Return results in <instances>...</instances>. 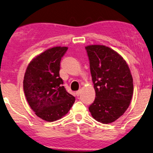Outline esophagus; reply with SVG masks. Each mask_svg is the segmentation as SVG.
<instances>
[{"mask_svg":"<svg viewBox=\"0 0 153 153\" xmlns=\"http://www.w3.org/2000/svg\"><path fill=\"white\" fill-rule=\"evenodd\" d=\"M81 89L79 90V91H76V96H79V95L81 94Z\"/></svg>","mask_w":153,"mask_h":153,"instance_id":"esophagus-1","label":"esophagus"}]
</instances>
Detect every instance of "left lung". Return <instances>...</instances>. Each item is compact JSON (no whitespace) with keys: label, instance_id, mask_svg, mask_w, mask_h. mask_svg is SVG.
I'll list each match as a JSON object with an SVG mask.
<instances>
[{"label":"left lung","instance_id":"left-lung-1","mask_svg":"<svg viewBox=\"0 0 153 153\" xmlns=\"http://www.w3.org/2000/svg\"><path fill=\"white\" fill-rule=\"evenodd\" d=\"M89 60L96 98L89 111L96 121L111 123L128 108L133 96V79L128 65L109 47H85Z\"/></svg>","mask_w":153,"mask_h":153}]
</instances>
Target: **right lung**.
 Returning a JSON list of instances; mask_svg holds the SVG:
<instances>
[{
  "label": "right lung",
  "mask_w": 153,
  "mask_h": 153,
  "mask_svg": "<svg viewBox=\"0 0 153 153\" xmlns=\"http://www.w3.org/2000/svg\"><path fill=\"white\" fill-rule=\"evenodd\" d=\"M67 47L49 49L32 60L25 72L23 86L28 104L36 116L46 121L68 113L75 97L68 93L59 76L60 62Z\"/></svg>",
  "instance_id": "add662e5"
}]
</instances>
